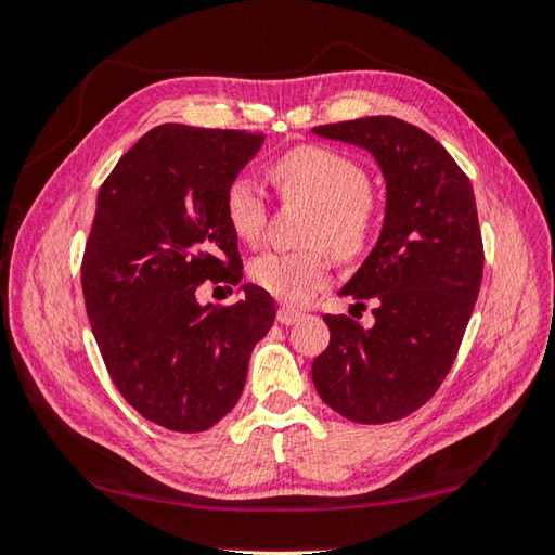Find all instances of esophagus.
I'll use <instances>...</instances> for the list:
<instances>
[{
  "mask_svg": "<svg viewBox=\"0 0 555 555\" xmlns=\"http://www.w3.org/2000/svg\"><path fill=\"white\" fill-rule=\"evenodd\" d=\"M300 317H302V312L296 310V308H279V312H276V320H279L281 324H286V326L296 324V322L300 320Z\"/></svg>",
  "mask_w": 555,
  "mask_h": 555,
  "instance_id": "obj_1",
  "label": "esophagus"
}]
</instances>
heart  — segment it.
I'll return each mask as SVG.
<instances>
[{
    "label": "heart",
    "mask_w": 555,
    "mask_h": 555,
    "mask_svg": "<svg viewBox=\"0 0 555 555\" xmlns=\"http://www.w3.org/2000/svg\"><path fill=\"white\" fill-rule=\"evenodd\" d=\"M271 179L284 197L314 205L308 223L310 250H264L247 274L253 284L281 302H302L320 291L332 262L328 253L356 257L367 247L376 229V203L370 193V176L344 152L305 145L286 152L271 164ZM231 231L245 243H257L267 227L264 188L250 173L231 181L223 199Z\"/></svg>",
    "instance_id": "1"
}]
</instances>
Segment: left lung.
Here are the masks:
<instances>
[{
    "instance_id": "left-lung-1",
    "label": "left lung",
    "mask_w": 555,
    "mask_h": 555,
    "mask_svg": "<svg viewBox=\"0 0 555 555\" xmlns=\"http://www.w3.org/2000/svg\"><path fill=\"white\" fill-rule=\"evenodd\" d=\"M314 135L367 150L386 181L379 241L338 296H352L374 324L326 314V350L312 362L324 403L352 422L410 415L453 367L479 296L485 247L473 183L446 147L393 116L328 124Z\"/></svg>"
}]
</instances>
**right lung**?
Segmentation results:
<instances>
[{
    "mask_svg": "<svg viewBox=\"0 0 555 555\" xmlns=\"http://www.w3.org/2000/svg\"><path fill=\"white\" fill-rule=\"evenodd\" d=\"M264 135L164 124L102 183L82 255L92 334L119 393L164 429L205 431L243 393L250 352L274 324L267 291L199 305L205 281L238 284V235L223 199Z\"/></svg>",
    "mask_w": 555,
    "mask_h": 555,
    "instance_id": "add662e5",
    "label": "right lung"
}]
</instances>
